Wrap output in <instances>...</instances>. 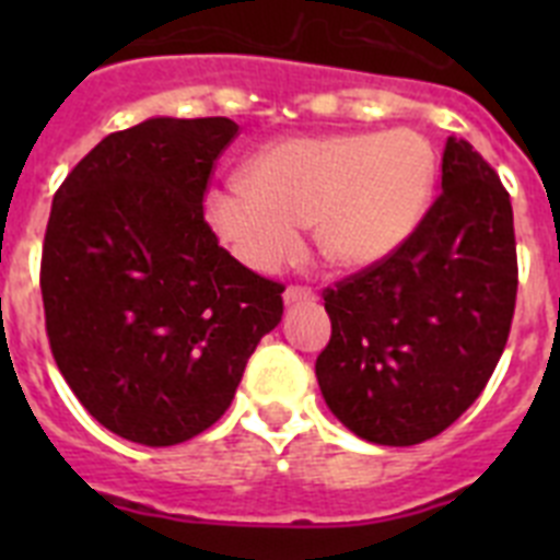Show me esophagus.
I'll return each mask as SVG.
<instances>
[{
    "mask_svg": "<svg viewBox=\"0 0 560 560\" xmlns=\"http://www.w3.org/2000/svg\"><path fill=\"white\" fill-rule=\"evenodd\" d=\"M285 305H296V303H314L316 294L311 289H305V285H289L283 294Z\"/></svg>",
    "mask_w": 560,
    "mask_h": 560,
    "instance_id": "esophagus-1",
    "label": "esophagus"
}]
</instances>
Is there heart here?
Segmentation results:
<instances>
[{
	"label": "heart",
	"mask_w": 560,
	"mask_h": 560,
	"mask_svg": "<svg viewBox=\"0 0 560 560\" xmlns=\"http://www.w3.org/2000/svg\"><path fill=\"white\" fill-rule=\"evenodd\" d=\"M438 153L415 128L328 133L269 145L244 179L207 196V219L246 266L275 271L303 249L305 224L345 269H368L407 244L432 205Z\"/></svg>",
	"instance_id": "1"
}]
</instances>
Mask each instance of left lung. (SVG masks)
I'll return each mask as SVG.
<instances>
[{
  "mask_svg": "<svg viewBox=\"0 0 560 560\" xmlns=\"http://www.w3.org/2000/svg\"><path fill=\"white\" fill-rule=\"evenodd\" d=\"M440 192L398 252L325 289L316 381L361 440L415 446L471 407L511 334L518 264L511 196L448 137Z\"/></svg>",
  "mask_w": 560,
  "mask_h": 560,
  "instance_id": "1",
  "label": "left lung"
}]
</instances>
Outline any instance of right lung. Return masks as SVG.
Masks as SVG:
<instances>
[{"mask_svg": "<svg viewBox=\"0 0 560 560\" xmlns=\"http://www.w3.org/2000/svg\"><path fill=\"white\" fill-rule=\"evenodd\" d=\"M230 117H151L108 133L52 199L47 339L92 418L142 446L210 429L283 316L285 285L237 264L205 221Z\"/></svg>", "mask_w": 560, "mask_h": 560, "instance_id": "obj_1", "label": "right lung"}]
</instances>
